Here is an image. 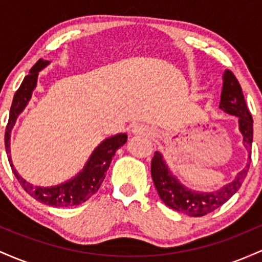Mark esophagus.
<instances>
[{
  "instance_id": "obj_1",
  "label": "esophagus",
  "mask_w": 262,
  "mask_h": 262,
  "mask_svg": "<svg viewBox=\"0 0 262 262\" xmlns=\"http://www.w3.org/2000/svg\"><path fill=\"white\" fill-rule=\"evenodd\" d=\"M132 133L133 134H145L148 135V137H154L155 133L151 130V129L144 127V125H134L133 128H132Z\"/></svg>"
}]
</instances>
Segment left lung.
Listing matches in <instances>:
<instances>
[{"label": "left lung", "mask_w": 262, "mask_h": 262, "mask_svg": "<svg viewBox=\"0 0 262 262\" xmlns=\"http://www.w3.org/2000/svg\"><path fill=\"white\" fill-rule=\"evenodd\" d=\"M219 108L230 116L237 117L239 130L243 135V145L249 151L246 166L236 173L233 181L224 185L217 191L202 192L186 187L179 179L171 172L161 152L155 151L151 160V177L161 201L170 208L185 213L189 217H202L214 209L219 208L233 194L236 193L243 181L248 175L251 161L252 144V117L249 112L243 95L242 86L230 70L223 74V89H222Z\"/></svg>", "instance_id": "8db88e82"}]
</instances>
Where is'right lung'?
<instances>
[{
    "label": "right lung",
    "mask_w": 262,
    "mask_h": 262,
    "mask_svg": "<svg viewBox=\"0 0 262 262\" xmlns=\"http://www.w3.org/2000/svg\"><path fill=\"white\" fill-rule=\"evenodd\" d=\"M49 64L50 61H48V60L39 59L31 69L29 74L25 77V80L22 81L17 92L14 93L10 111V118H8L5 133L6 152H7L8 161H10L12 171H13L18 182L25 188L27 193L31 194L33 198L52 207L79 206V204L86 202L92 194H95L98 191L101 183L103 182L104 177H106V172L110 167L111 161H112V158L117 150L127 143L128 135L125 133H118L104 139L101 144H98L97 148L93 150L83 169L73 179L60 183V185L41 187V186H34L26 181L12 164V158L10 155L11 132L16 124L18 116L23 112L28 102L31 101L32 93L37 87L39 71L43 70Z\"/></svg>",
    "instance_id": "right-lung-1"
}]
</instances>
